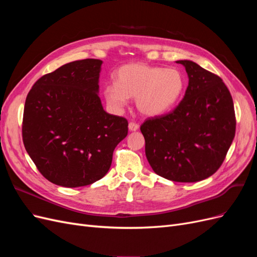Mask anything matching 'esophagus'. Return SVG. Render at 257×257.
<instances>
[{"label": "esophagus", "instance_id": "obj_1", "mask_svg": "<svg viewBox=\"0 0 257 257\" xmlns=\"http://www.w3.org/2000/svg\"><path fill=\"white\" fill-rule=\"evenodd\" d=\"M139 128V125L137 123H135V122H130L128 123V130L130 131H132V132H135V131H137Z\"/></svg>", "mask_w": 257, "mask_h": 257}]
</instances>
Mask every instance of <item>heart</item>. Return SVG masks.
Listing matches in <instances>:
<instances>
[{"label":"heart","mask_w":257,"mask_h":257,"mask_svg":"<svg viewBox=\"0 0 257 257\" xmlns=\"http://www.w3.org/2000/svg\"><path fill=\"white\" fill-rule=\"evenodd\" d=\"M184 76L177 68L130 63L116 72V83L107 84L104 94L107 102L116 108L136 98L139 112L158 116L172 109L184 89Z\"/></svg>","instance_id":"heart-1"}]
</instances>
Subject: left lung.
Returning <instances> with one entry per match:
<instances>
[{
	"label": "left lung",
	"mask_w": 257,
	"mask_h": 257,
	"mask_svg": "<svg viewBox=\"0 0 257 257\" xmlns=\"http://www.w3.org/2000/svg\"><path fill=\"white\" fill-rule=\"evenodd\" d=\"M189 85L170 112L148 118L141 126L153 172L176 182H197L220 168L235 137L230 92L219 76L189 60Z\"/></svg>",
	"instance_id": "8db88e82"
}]
</instances>
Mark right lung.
<instances>
[{
  "label": "right lung",
  "mask_w": 257,
  "mask_h": 257,
  "mask_svg": "<svg viewBox=\"0 0 257 257\" xmlns=\"http://www.w3.org/2000/svg\"><path fill=\"white\" fill-rule=\"evenodd\" d=\"M103 62L84 59L46 74L30 90L22 141L50 182L78 188L102 179L114 148L127 135L125 118L107 113L98 97Z\"/></svg>",
  "instance_id": "right-lung-1"
}]
</instances>
